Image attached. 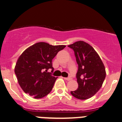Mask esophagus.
Listing matches in <instances>:
<instances>
[{"instance_id": "obj_1", "label": "esophagus", "mask_w": 122, "mask_h": 122, "mask_svg": "<svg viewBox=\"0 0 122 122\" xmlns=\"http://www.w3.org/2000/svg\"><path fill=\"white\" fill-rule=\"evenodd\" d=\"M64 79L65 80H67V81H69V80H70L71 79V77H64Z\"/></svg>"}]
</instances>
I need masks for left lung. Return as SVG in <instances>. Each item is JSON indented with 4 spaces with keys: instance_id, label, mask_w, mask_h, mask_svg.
<instances>
[{
    "instance_id": "1",
    "label": "left lung",
    "mask_w": 122,
    "mask_h": 122,
    "mask_svg": "<svg viewBox=\"0 0 122 122\" xmlns=\"http://www.w3.org/2000/svg\"><path fill=\"white\" fill-rule=\"evenodd\" d=\"M74 52L78 70L76 74L78 88L71 94L79 100L94 96L102 86L106 78L104 65L93 47L83 41L68 46Z\"/></svg>"
}]
</instances>
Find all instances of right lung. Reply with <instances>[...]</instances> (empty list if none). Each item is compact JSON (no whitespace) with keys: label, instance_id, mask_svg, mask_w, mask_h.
I'll return each mask as SVG.
<instances>
[{"label":"right lung","instance_id":"right-lung-1","mask_svg":"<svg viewBox=\"0 0 122 122\" xmlns=\"http://www.w3.org/2000/svg\"><path fill=\"white\" fill-rule=\"evenodd\" d=\"M65 47L39 42L22 53L16 61L15 73L25 93L39 99L51 92L57 77L52 76L48 70L51 68V72L54 71L53 58Z\"/></svg>","mask_w":122,"mask_h":122}]
</instances>
